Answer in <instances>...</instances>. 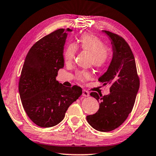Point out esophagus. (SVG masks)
<instances>
[{"instance_id": "esophagus-1", "label": "esophagus", "mask_w": 156, "mask_h": 156, "mask_svg": "<svg viewBox=\"0 0 156 156\" xmlns=\"http://www.w3.org/2000/svg\"><path fill=\"white\" fill-rule=\"evenodd\" d=\"M83 96H84V97H88V96H89V91L85 90V89H84V90L83 91Z\"/></svg>"}]
</instances>
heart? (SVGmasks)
Returning <instances> with one entry per match:
<instances>
[{
	"mask_svg": "<svg viewBox=\"0 0 156 156\" xmlns=\"http://www.w3.org/2000/svg\"><path fill=\"white\" fill-rule=\"evenodd\" d=\"M76 47L91 54V62L96 68L101 69L105 67L112 57V48L104 45L103 41L101 39L92 34H83L78 41ZM76 47L71 44L65 49L63 53V58L66 62L72 61L76 52ZM76 76L78 80L84 81L90 78L91 74L87 71H80L77 73Z\"/></svg>",
	"mask_w": 156,
	"mask_h": 156,
	"instance_id": "1",
	"label": "heart"
}]
</instances>
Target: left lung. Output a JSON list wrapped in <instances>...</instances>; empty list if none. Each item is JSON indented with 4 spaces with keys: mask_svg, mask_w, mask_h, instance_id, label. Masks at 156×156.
<instances>
[{
    "mask_svg": "<svg viewBox=\"0 0 156 156\" xmlns=\"http://www.w3.org/2000/svg\"><path fill=\"white\" fill-rule=\"evenodd\" d=\"M103 31L112 40L113 53L109 68L98 80L111 84L110 94L102 96L91 92L90 96L100 102V107L95 114L87 116V120L96 130L108 132L120 126L131 112L140 87V78L128 43L118 34Z\"/></svg>",
    "mask_w": 156,
    "mask_h": 156,
    "instance_id": "8db88e82",
    "label": "left lung"
}]
</instances>
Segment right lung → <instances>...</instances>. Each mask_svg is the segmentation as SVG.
<instances>
[{
  "label": "right lung",
  "instance_id": "1",
  "mask_svg": "<svg viewBox=\"0 0 156 156\" xmlns=\"http://www.w3.org/2000/svg\"><path fill=\"white\" fill-rule=\"evenodd\" d=\"M70 29L53 31L31 47L18 83L21 102L28 117L41 127H51L64 119L69 107L83 91L77 85L63 86L56 80L64 67L63 50Z\"/></svg>",
  "mask_w": 156,
  "mask_h": 156
}]
</instances>
